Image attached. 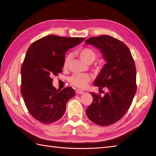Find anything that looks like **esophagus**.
<instances>
[{
  "label": "esophagus",
  "mask_w": 156,
  "mask_h": 156,
  "mask_svg": "<svg viewBox=\"0 0 156 156\" xmlns=\"http://www.w3.org/2000/svg\"><path fill=\"white\" fill-rule=\"evenodd\" d=\"M76 93L78 94H82L84 93V91H82L81 90H79V89H78V90H76Z\"/></svg>",
  "instance_id": "1"
}]
</instances>
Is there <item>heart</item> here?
I'll return each instance as SVG.
<instances>
[{"label":"heart","instance_id":"b5f03b06","mask_svg":"<svg viewBox=\"0 0 156 156\" xmlns=\"http://www.w3.org/2000/svg\"><path fill=\"white\" fill-rule=\"evenodd\" d=\"M80 58L87 64H91L97 58V54L93 49L90 48H84L78 51ZM71 60V55L68 54L66 56L64 61V68H67ZM97 68H100V65L97 64ZM91 80V76L88 74H74L69 78L70 84L78 88H84Z\"/></svg>","mask_w":156,"mask_h":156}]
</instances>
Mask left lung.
Masks as SVG:
<instances>
[{
	"instance_id": "obj_1",
	"label": "left lung",
	"mask_w": 156,
	"mask_h": 156,
	"mask_svg": "<svg viewBox=\"0 0 156 156\" xmlns=\"http://www.w3.org/2000/svg\"><path fill=\"white\" fill-rule=\"evenodd\" d=\"M85 43L100 49L107 61L94 84L99 89H108L103 97L91 93L93 101L87 109V115L95 124L110 125L123 117L133 102L137 90L134 59L127 46L111 36L90 37Z\"/></svg>"
}]
</instances>
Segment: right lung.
<instances>
[{
    "instance_id": "right-lung-1",
    "label": "right lung",
    "mask_w": 156,
    "mask_h": 156,
    "mask_svg": "<svg viewBox=\"0 0 156 156\" xmlns=\"http://www.w3.org/2000/svg\"><path fill=\"white\" fill-rule=\"evenodd\" d=\"M84 40L51 35L29 46L21 66V92L36 120L52 123L64 115L66 102L74 97V90L72 87L57 90L51 77L62 72L66 52Z\"/></svg>"
}]
</instances>
